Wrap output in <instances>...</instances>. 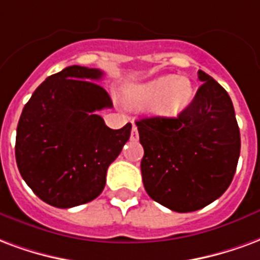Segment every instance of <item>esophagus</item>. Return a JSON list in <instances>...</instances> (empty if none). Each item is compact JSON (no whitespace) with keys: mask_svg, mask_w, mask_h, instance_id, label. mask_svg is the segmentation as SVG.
I'll return each mask as SVG.
<instances>
[{"mask_svg":"<svg viewBox=\"0 0 260 260\" xmlns=\"http://www.w3.org/2000/svg\"><path fill=\"white\" fill-rule=\"evenodd\" d=\"M130 140L132 141H137L138 140V132H137V127L133 124V128H132V134H130Z\"/></svg>","mask_w":260,"mask_h":260,"instance_id":"esophagus-1","label":"esophagus"}]
</instances>
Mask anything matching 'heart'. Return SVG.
Instances as JSON below:
<instances>
[{
    "mask_svg": "<svg viewBox=\"0 0 260 260\" xmlns=\"http://www.w3.org/2000/svg\"><path fill=\"white\" fill-rule=\"evenodd\" d=\"M126 101L137 108L152 107L162 117H177L192 100V84L184 76H159L124 91Z\"/></svg>",
    "mask_w": 260,
    "mask_h": 260,
    "instance_id": "1",
    "label": "heart"
}]
</instances>
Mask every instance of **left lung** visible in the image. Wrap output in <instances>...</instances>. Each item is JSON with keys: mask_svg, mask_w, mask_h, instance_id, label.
<instances>
[{"mask_svg": "<svg viewBox=\"0 0 260 260\" xmlns=\"http://www.w3.org/2000/svg\"><path fill=\"white\" fill-rule=\"evenodd\" d=\"M198 79L202 84L179 116L136 122L144 148V188L180 213L202 209L223 195L241 148L230 95L205 72L198 70Z\"/></svg>", "mask_w": 260, "mask_h": 260, "instance_id": "left-lung-1", "label": "left lung"}]
</instances>
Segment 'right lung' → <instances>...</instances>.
Returning <instances> with one entry per match:
<instances>
[{
	"instance_id": "1",
	"label": "right lung",
	"mask_w": 260,
	"mask_h": 260,
	"mask_svg": "<svg viewBox=\"0 0 260 260\" xmlns=\"http://www.w3.org/2000/svg\"><path fill=\"white\" fill-rule=\"evenodd\" d=\"M100 69L73 65L47 77L24 105L15 156L22 177L40 200L73 208L95 200L109 165L127 143L132 124L112 130L96 112L113 108L95 81Z\"/></svg>"
}]
</instances>
